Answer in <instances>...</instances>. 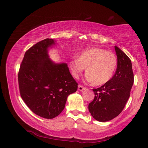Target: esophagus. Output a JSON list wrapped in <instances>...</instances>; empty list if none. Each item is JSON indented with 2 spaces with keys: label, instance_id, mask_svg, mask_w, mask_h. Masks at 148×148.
Here are the masks:
<instances>
[{
  "label": "esophagus",
  "instance_id": "1",
  "mask_svg": "<svg viewBox=\"0 0 148 148\" xmlns=\"http://www.w3.org/2000/svg\"><path fill=\"white\" fill-rule=\"evenodd\" d=\"M85 89H86V88H85V87H83L82 86H80V85H79V86H78V90H79V91H84Z\"/></svg>",
  "mask_w": 148,
  "mask_h": 148
}]
</instances>
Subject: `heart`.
Segmentation results:
<instances>
[{"mask_svg": "<svg viewBox=\"0 0 148 148\" xmlns=\"http://www.w3.org/2000/svg\"><path fill=\"white\" fill-rule=\"evenodd\" d=\"M117 63V57L113 52L92 47L82 51L78 57H72L69 61V67L76 78L87 68L85 76L86 81L99 86L111 79Z\"/></svg>", "mask_w": 148, "mask_h": 148, "instance_id": "obj_1", "label": "heart"}]
</instances>
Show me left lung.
Masks as SVG:
<instances>
[{
  "mask_svg": "<svg viewBox=\"0 0 148 148\" xmlns=\"http://www.w3.org/2000/svg\"><path fill=\"white\" fill-rule=\"evenodd\" d=\"M115 50L117 57L116 73L103 86L92 89L95 96L88 107L92 117L101 122L108 121L121 113L134 83L131 59L117 46Z\"/></svg>",
  "mask_w": 148,
  "mask_h": 148,
  "instance_id": "1",
  "label": "left lung"
}]
</instances>
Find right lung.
Returning a JSON list of instances; mask_svg holds the SVG:
<instances>
[{"instance_id":"obj_1","label":"right lung","mask_w":148,"mask_h":148,"mask_svg":"<svg viewBox=\"0 0 148 148\" xmlns=\"http://www.w3.org/2000/svg\"><path fill=\"white\" fill-rule=\"evenodd\" d=\"M55 42L46 38L27 50L18 73L22 99L32 112L46 119L59 116L67 97L77 89L67 64L49 59L48 49Z\"/></svg>"}]
</instances>
